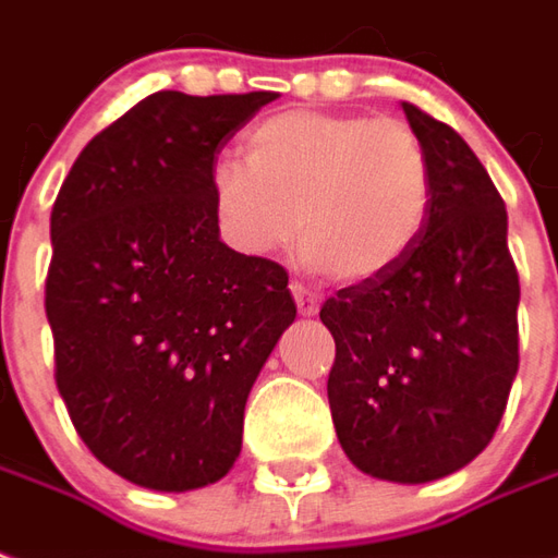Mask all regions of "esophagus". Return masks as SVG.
I'll use <instances>...</instances> for the list:
<instances>
[{
  "label": "esophagus",
  "mask_w": 558,
  "mask_h": 558,
  "mask_svg": "<svg viewBox=\"0 0 558 558\" xmlns=\"http://www.w3.org/2000/svg\"><path fill=\"white\" fill-rule=\"evenodd\" d=\"M292 299H295V307H299V314L302 317H314L319 311V299L314 295V292L307 290V287H302V283H292Z\"/></svg>",
  "instance_id": "34e87169"
}]
</instances>
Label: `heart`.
Masks as SVG:
<instances>
[{"label":"heart","instance_id":"1","mask_svg":"<svg viewBox=\"0 0 558 558\" xmlns=\"http://www.w3.org/2000/svg\"><path fill=\"white\" fill-rule=\"evenodd\" d=\"M244 161L211 169L214 220L239 253L271 256L302 232L311 271L368 283L399 268L426 232L432 159L401 120L283 111L253 126Z\"/></svg>","mask_w":558,"mask_h":558}]
</instances>
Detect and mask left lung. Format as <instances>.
I'll use <instances>...</instances> for the list:
<instances>
[{
    "instance_id": "obj_1",
    "label": "left lung",
    "mask_w": 558,
    "mask_h": 558,
    "mask_svg": "<svg viewBox=\"0 0 558 558\" xmlns=\"http://www.w3.org/2000/svg\"><path fill=\"white\" fill-rule=\"evenodd\" d=\"M432 159L426 232L389 275L319 307L335 338L329 408L347 459L389 483L441 481L493 441L520 368L508 211L462 135L416 105Z\"/></svg>"
}]
</instances>
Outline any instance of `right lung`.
I'll return each instance as SVG.
<instances>
[{
	"instance_id": "right-lung-1",
	"label": "right lung",
	"mask_w": 558,
	"mask_h": 558,
	"mask_svg": "<svg viewBox=\"0 0 558 558\" xmlns=\"http://www.w3.org/2000/svg\"><path fill=\"white\" fill-rule=\"evenodd\" d=\"M268 102L147 96L81 150L50 214L57 389L89 453L144 489L229 474L247 396L295 319L287 271L232 251L211 211L217 154Z\"/></svg>"
}]
</instances>
